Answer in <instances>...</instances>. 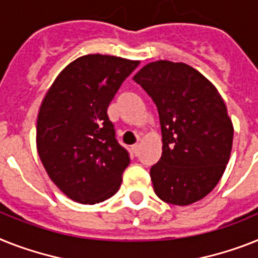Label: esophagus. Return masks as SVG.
<instances>
[{"instance_id": "34e87169", "label": "esophagus", "mask_w": 258, "mask_h": 258, "mask_svg": "<svg viewBox=\"0 0 258 258\" xmlns=\"http://www.w3.org/2000/svg\"><path fill=\"white\" fill-rule=\"evenodd\" d=\"M132 150H133V153L136 155L138 154V150H140V144H134L133 146H132Z\"/></svg>"}]
</instances>
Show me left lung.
Listing matches in <instances>:
<instances>
[{"label":"left lung","mask_w":258,"mask_h":258,"mask_svg":"<svg viewBox=\"0 0 258 258\" xmlns=\"http://www.w3.org/2000/svg\"><path fill=\"white\" fill-rule=\"evenodd\" d=\"M133 80L157 105L162 157L152 166L154 192L175 206L203 199L229 161L233 125L224 100L201 72L184 63H149Z\"/></svg>","instance_id":"1"}]
</instances>
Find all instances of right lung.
Here are the masks:
<instances>
[{
	"label": "right lung",
	"mask_w": 258,
	"mask_h": 258,
	"mask_svg": "<svg viewBox=\"0 0 258 258\" xmlns=\"http://www.w3.org/2000/svg\"><path fill=\"white\" fill-rule=\"evenodd\" d=\"M140 61L110 55L78 57L57 75L37 121V149L51 180L70 199L96 204L113 197L131 158L106 109Z\"/></svg>",
	"instance_id": "add662e5"
}]
</instances>
